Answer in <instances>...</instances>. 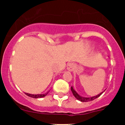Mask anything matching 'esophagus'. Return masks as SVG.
<instances>
[{
  "mask_svg": "<svg viewBox=\"0 0 125 125\" xmlns=\"http://www.w3.org/2000/svg\"><path fill=\"white\" fill-rule=\"evenodd\" d=\"M74 68H75V65L73 63H70L68 64L67 65V70L69 71H73L74 70Z\"/></svg>",
  "mask_w": 125,
  "mask_h": 125,
  "instance_id": "1",
  "label": "esophagus"
}]
</instances>
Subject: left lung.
Here are the masks:
<instances>
[{"label":"left lung","mask_w":125,"mask_h":125,"mask_svg":"<svg viewBox=\"0 0 125 125\" xmlns=\"http://www.w3.org/2000/svg\"><path fill=\"white\" fill-rule=\"evenodd\" d=\"M71 91L72 93H73V95H74V96L75 97V98H76L77 100H80V102H89V101H92V100H94V99H97V97H99V96H100V95H102V93H103V92H102L100 94H98L97 95H96V96H94V97H81L80 95H79V94H77V93H76V91H75V90H74V89H73V86L71 87Z\"/></svg>","instance_id":"obj_1"}]
</instances>
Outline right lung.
Listing matches in <instances>:
<instances>
[{"mask_svg":"<svg viewBox=\"0 0 125 125\" xmlns=\"http://www.w3.org/2000/svg\"><path fill=\"white\" fill-rule=\"evenodd\" d=\"M48 93V92L46 94H37V95H34V94H28V93H25V94H26V95H28V96L30 97H32V98H35V99H37V98H42V97H43L46 96V95H47V94Z\"/></svg>","mask_w":125,"mask_h":125,"instance_id":"1","label":"right lung"}]
</instances>
